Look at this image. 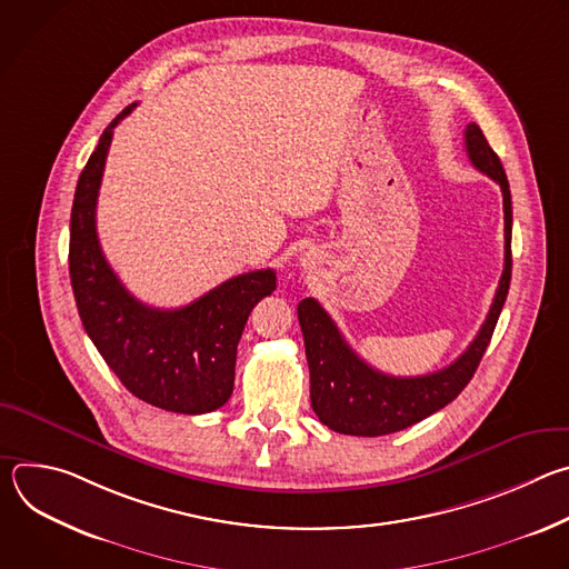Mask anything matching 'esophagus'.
Listing matches in <instances>:
<instances>
[{
	"label": "esophagus",
	"instance_id": "34e87169",
	"mask_svg": "<svg viewBox=\"0 0 569 569\" xmlns=\"http://www.w3.org/2000/svg\"><path fill=\"white\" fill-rule=\"evenodd\" d=\"M303 261H306V259H303Z\"/></svg>",
	"mask_w": 569,
	"mask_h": 569
}]
</instances>
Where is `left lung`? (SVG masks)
Here are the masks:
<instances>
[{
    "mask_svg": "<svg viewBox=\"0 0 569 569\" xmlns=\"http://www.w3.org/2000/svg\"><path fill=\"white\" fill-rule=\"evenodd\" d=\"M466 152L470 164L496 180L505 202V270L496 299L470 347L446 369L428 376L396 378L367 365L345 340L331 315L317 299L297 306L310 369V405L317 419L340 435L382 437L410 428L439 412L470 382L489 347L511 283V191L496 150L477 123L466 126Z\"/></svg>",
    "mask_w": 569,
    "mask_h": 569,
    "instance_id": "8db88e82",
    "label": "left lung"
}]
</instances>
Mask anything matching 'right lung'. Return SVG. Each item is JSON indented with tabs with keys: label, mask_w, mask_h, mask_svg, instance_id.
I'll return each instance as SVG.
<instances>
[{
	"label": "right lung",
	"mask_w": 569,
	"mask_h": 569,
	"mask_svg": "<svg viewBox=\"0 0 569 569\" xmlns=\"http://www.w3.org/2000/svg\"><path fill=\"white\" fill-rule=\"evenodd\" d=\"M101 134L78 178L69 224V277L83 327L123 387L178 415H207L233 391L236 347L252 308L277 288L274 270H254L216 286L189 306L161 310L134 299L103 257L97 198L117 123Z\"/></svg>",
	"instance_id": "add662e5"
}]
</instances>
